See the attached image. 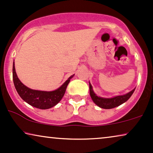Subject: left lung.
<instances>
[{
    "instance_id": "8db88e82",
    "label": "left lung",
    "mask_w": 153,
    "mask_h": 153,
    "mask_svg": "<svg viewBox=\"0 0 153 153\" xmlns=\"http://www.w3.org/2000/svg\"><path fill=\"white\" fill-rule=\"evenodd\" d=\"M89 88H90V95L93 100V101L97 104L98 106L101 107L102 108H106V109H109V108H113L116 107V106H120L127 101L131 97L134 92L135 91V88L132 90V91L129 92V93H127L126 95H120L116 96V97H112V98H103L98 97L95 94L93 88H92V85L91 83H89Z\"/></svg>"
}]
</instances>
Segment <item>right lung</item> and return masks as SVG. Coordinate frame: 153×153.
Listing matches in <instances>:
<instances>
[{"label":"right lung","instance_id":"add662e5","mask_svg":"<svg viewBox=\"0 0 153 153\" xmlns=\"http://www.w3.org/2000/svg\"><path fill=\"white\" fill-rule=\"evenodd\" d=\"M74 75L71 76L59 88L53 91H41L32 90L21 82L15 72L14 63L12 68V76L14 86L17 93L22 100L30 105L40 109H48L53 107L59 102L65 95L67 86L70 79Z\"/></svg>","mask_w":153,"mask_h":153}]
</instances>
